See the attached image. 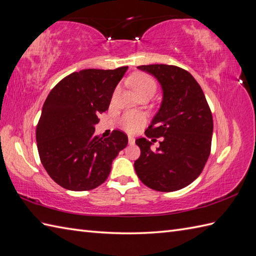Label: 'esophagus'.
I'll return each instance as SVG.
<instances>
[{"mask_svg":"<svg viewBox=\"0 0 256 256\" xmlns=\"http://www.w3.org/2000/svg\"><path fill=\"white\" fill-rule=\"evenodd\" d=\"M135 143V138L133 136H128V144L132 145Z\"/></svg>","mask_w":256,"mask_h":256,"instance_id":"1","label":"esophagus"}]
</instances>
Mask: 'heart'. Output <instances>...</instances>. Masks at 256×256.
Returning <instances> with one entry per match:
<instances>
[{"instance_id": "obj_1", "label": "heart", "mask_w": 256, "mask_h": 256, "mask_svg": "<svg viewBox=\"0 0 256 256\" xmlns=\"http://www.w3.org/2000/svg\"><path fill=\"white\" fill-rule=\"evenodd\" d=\"M130 84H131L138 98L144 96H153L157 89L155 80L150 76L143 72L134 74L130 78ZM144 123L145 118L142 114L135 112L125 113L121 120H120V125L128 133L138 132L143 126Z\"/></svg>"}]
</instances>
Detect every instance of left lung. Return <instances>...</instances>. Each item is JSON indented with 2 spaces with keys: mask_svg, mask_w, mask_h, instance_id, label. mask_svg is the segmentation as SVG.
Masks as SVG:
<instances>
[{
  "mask_svg": "<svg viewBox=\"0 0 256 256\" xmlns=\"http://www.w3.org/2000/svg\"><path fill=\"white\" fill-rule=\"evenodd\" d=\"M158 80L162 100L145 135L135 140L140 150L134 168L140 180L157 192H175L197 178L211 150L214 120L199 84L187 70L172 64L138 66ZM154 137L160 148H150Z\"/></svg>",
  "mask_w": 256,
  "mask_h": 256,
  "instance_id": "1",
  "label": "left lung"
}]
</instances>
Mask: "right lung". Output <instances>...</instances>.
Segmentation results:
<instances>
[{"label":"right lung","instance_id":"right-lung-1","mask_svg":"<svg viewBox=\"0 0 256 256\" xmlns=\"http://www.w3.org/2000/svg\"><path fill=\"white\" fill-rule=\"evenodd\" d=\"M128 67L84 69L54 86L36 128L38 154L54 182L74 192L94 189L106 180L113 160L126 148L128 135L114 130L110 138L94 135Z\"/></svg>","mask_w":256,"mask_h":256}]
</instances>
